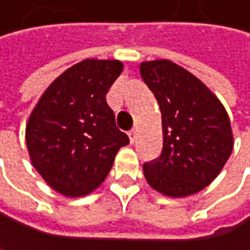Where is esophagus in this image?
<instances>
[{"label":"esophagus","mask_w":250,"mask_h":250,"mask_svg":"<svg viewBox=\"0 0 250 250\" xmlns=\"http://www.w3.org/2000/svg\"><path fill=\"white\" fill-rule=\"evenodd\" d=\"M129 139H130V142L133 144L135 142V139H136V129H132V130H129Z\"/></svg>","instance_id":"esophagus-1"}]
</instances>
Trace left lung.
Listing matches in <instances>:
<instances>
[{"label":"left lung","mask_w":250,"mask_h":250,"mask_svg":"<svg viewBox=\"0 0 250 250\" xmlns=\"http://www.w3.org/2000/svg\"><path fill=\"white\" fill-rule=\"evenodd\" d=\"M142 80L162 111L163 149L144 165L146 182L167 197L206 188L233 151V132L221 101L191 72L166 61L142 62Z\"/></svg>","instance_id":"left-lung-1"}]
</instances>
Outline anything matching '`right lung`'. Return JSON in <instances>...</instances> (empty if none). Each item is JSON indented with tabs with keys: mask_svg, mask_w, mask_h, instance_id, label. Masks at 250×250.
<instances>
[{
	"mask_svg": "<svg viewBox=\"0 0 250 250\" xmlns=\"http://www.w3.org/2000/svg\"><path fill=\"white\" fill-rule=\"evenodd\" d=\"M121 71L120 61L75 63L47 87L29 115L31 162L42 179L66 197L96 189L118 149L129 144L105 99Z\"/></svg>",
	"mask_w": 250,
	"mask_h": 250,
	"instance_id": "right-lung-1",
	"label": "right lung"
}]
</instances>
